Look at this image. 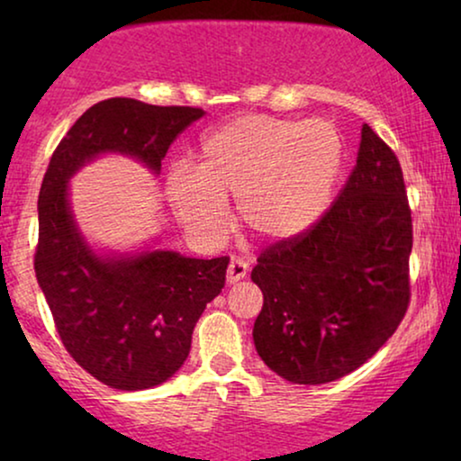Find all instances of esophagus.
<instances>
[{
    "label": "esophagus",
    "instance_id": "34e87169",
    "mask_svg": "<svg viewBox=\"0 0 461 461\" xmlns=\"http://www.w3.org/2000/svg\"><path fill=\"white\" fill-rule=\"evenodd\" d=\"M248 270H249L248 262L241 260V258H232L230 264H229V270H226V281H229L232 285V283L245 279Z\"/></svg>",
    "mask_w": 461,
    "mask_h": 461
}]
</instances>
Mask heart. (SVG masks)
Segmentation results:
<instances>
[{
	"instance_id": "b5f03b06",
	"label": "heart",
	"mask_w": 461,
	"mask_h": 461,
	"mask_svg": "<svg viewBox=\"0 0 461 461\" xmlns=\"http://www.w3.org/2000/svg\"><path fill=\"white\" fill-rule=\"evenodd\" d=\"M342 155L339 131L323 119L241 115L201 138L191 169L167 174L166 197L199 241L222 237L230 197L254 235L294 241L325 216Z\"/></svg>"
}]
</instances>
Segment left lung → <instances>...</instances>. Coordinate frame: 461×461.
I'll return each instance as SVG.
<instances>
[{"label":"left lung","mask_w":461,"mask_h":461,"mask_svg":"<svg viewBox=\"0 0 461 461\" xmlns=\"http://www.w3.org/2000/svg\"><path fill=\"white\" fill-rule=\"evenodd\" d=\"M411 245L401 163L365 123L357 166L325 216L264 249L251 270L264 295L254 323L262 361L308 386L361 367L405 317Z\"/></svg>","instance_id":"1"}]
</instances>
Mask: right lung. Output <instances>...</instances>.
I'll return each instance as SVG.
<instances>
[{
	"label": "right lung",
	"instance_id": "1",
	"mask_svg": "<svg viewBox=\"0 0 461 461\" xmlns=\"http://www.w3.org/2000/svg\"><path fill=\"white\" fill-rule=\"evenodd\" d=\"M203 115L193 106L103 100L73 123L43 176L37 283L68 355L111 388H153L185 365L201 312L222 292L229 258L96 254L75 222L68 180L104 153L134 157L159 174L169 144Z\"/></svg>",
	"mask_w": 461,
	"mask_h": 461
}]
</instances>
